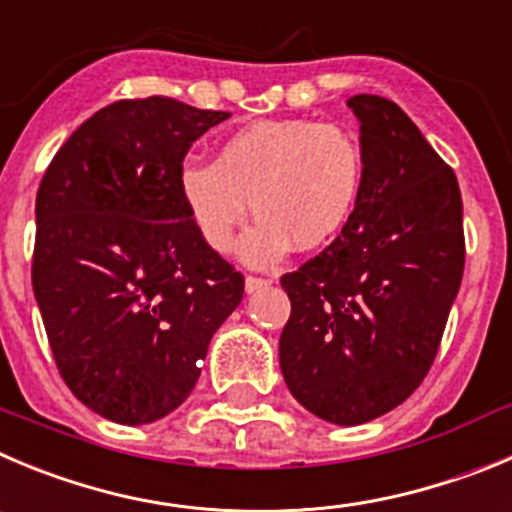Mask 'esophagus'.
Returning <instances> with one entry per match:
<instances>
[{"instance_id":"1","label":"esophagus","mask_w":512,"mask_h":512,"mask_svg":"<svg viewBox=\"0 0 512 512\" xmlns=\"http://www.w3.org/2000/svg\"><path fill=\"white\" fill-rule=\"evenodd\" d=\"M267 285H272L270 278H257V275H247V280H245L247 293H257V290L267 288Z\"/></svg>"}]
</instances>
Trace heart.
I'll return each mask as SVG.
<instances>
[{
  "label": "heart",
  "instance_id": "heart-1",
  "mask_svg": "<svg viewBox=\"0 0 512 512\" xmlns=\"http://www.w3.org/2000/svg\"><path fill=\"white\" fill-rule=\"evenodd\" d=\"M364 189V151L336 123L275 118L240 128L219 143L214 164H186L179 194L204 245L232 250L247 219L260 217L245 240L250 262H272L290 245L318 250L341 232Z\"/></svg>",
  "mask_w": 512,
  "mask_h": 512
}]
</instances>
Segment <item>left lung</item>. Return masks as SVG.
<instances>
[{
  "mask_svg": "<svg viewBox=\"0 0 512 512\" xmlns=\"http://www.w3.org/2000/svg\"><path fill=\"white\" fill-rule=\"evenodd\" d=\"M364 189L343 232L285 272L280 369L326 422L364 424L414 394L465 270L457 176L394 100L353 95Z\"/></svg>",
  "mask_w": 512,
  "mask_h": 512,
  "instance_id": "8db88e82",
  "label": "left lung"
}]
</instances>
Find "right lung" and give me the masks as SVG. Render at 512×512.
Returning a JSON list of instances; mask_svg holds the SVG:
<instances>
[{
	"label": "right lung",
	"instance_id": "right-lung-1",
	"mask_svg": "<svg viewBox=\"0 0 512 512\" xmlns=\"http://www.w3.org/2000/svg\"><path fill=\"white\" fill-rule=\"evenodd\" d=\"M227 118L164 95L118 100L40 181L32 288L47 341L68 389L111 422L174 412L245 293L179 194L191 143Z\"/></svg>",
	"mask_w": 512,
	"mask_h": 512
}]
</instances>
